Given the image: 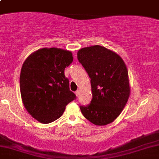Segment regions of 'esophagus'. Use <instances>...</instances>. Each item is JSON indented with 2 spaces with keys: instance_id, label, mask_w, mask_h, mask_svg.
Listing matches in <instances>:
<instances>
[{
  "instance_id": "esophagus-1",
  "label": "esophagus",
  "mask_w": 159,
  "mask_h": 159,
  "mask_svg": "<svg viewBox=\"0 0 159 159\" xmlns=\"http://www.w3.org/2000/svg\"><path fill=\"white\" fill-rule=\"evenodd\" d=\"M79 93H80V91H79V90H76L75 91V94H76V96L77 97H79Z\"/></svg>"
}]
</instances>
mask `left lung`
Returning <instances> with one entry per match:
<instances>
[{
    "label": "left lung",
    "mask_w": 159,
    "mask_h": 159,
    "mask_svg": "<svg viewBox=\"0 0 159 159\" xmlns=\"http://www.w3.org/2000/svg\"><path fill=\"white\" fill-rule=\"evenodd\" d=\"M78 62L90 78V103L80 106L81 113L96 125H106L118 118L130 95L128 71L121 57L99 45L78 50Z\"/></svg>",
    "instance_id": "1"
}]
</instances>
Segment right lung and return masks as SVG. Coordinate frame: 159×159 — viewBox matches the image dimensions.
Listing matches in <instances>:
<instances>
[{"label": "right lung", "mask_w": 159, "mask_h": 159, "mask_svg": "<svg viewBox=\"0 0 159 159\" xmlns=\"http://www.w3.org/2000/svg\"><path fill=\"white\" fill-rule=\"evenodd\" d=\"M72 61L70 51L53 48L40 49L24 62L20 78L21 97L26 110L39 122L56 121L76 99L64 74Z\"/></svg>", "instance_id": "1"}]
</instances>
